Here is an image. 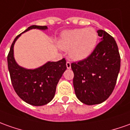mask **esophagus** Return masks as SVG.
<instances>
[{"label": "esophagus", "mask_w": 130, "mask_h": 130, "mask_svg": "<svg viewBox=\"0 0 130 130\" xmlns=\"http://www.w3.org/2000/svg\"><path fill=\"white\" fill-rule=\"evenodd\" d=\"M67 67L68 69H71V63L69 62V61H67Z\"/></svg>", "instance_id": "1"}]
</instances>
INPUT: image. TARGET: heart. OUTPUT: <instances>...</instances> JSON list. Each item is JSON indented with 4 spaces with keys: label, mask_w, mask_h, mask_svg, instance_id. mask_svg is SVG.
I'll return each mask as SVG.
<instances>
[{
    "label": "heart",
    "mask_w": 130,
    "mask_h": 130,
    "mask_svg": "<svg viewBox=\"0 0 130 130\" xmlns=\"http://www.w3.org/2000/svg\"><path fill=\"white\" fill-rule=\"evenodd\" d=\"M98 39V33L93 27L75 29L63 32L60 46L63 50H69L71 58L80 61L91 55L96 46Z\"/></svg>",
    "instance_id": "1"
}]
</instances>
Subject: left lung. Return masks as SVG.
<instances>
[{
	"label": "left lung",
	"mask_w": 130,
	"mask_h": 130,
	"mask_svg": "<svg viewBox=\"0 0 130 130\" xmlns=\"http://www.w3.org/2000/svg\"><path fill=\"white\" fill-rule=\"evenodd\" d=\"M97 32L101 41L91 55L71 64L76 95L88 105L100 104L108 99L120 69V56L115 39L103 29Z\"/></svg>",
	"instance_id": "left-lung-1"
}]
</instances>
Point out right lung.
<instances>
[{"label": "right lung", "mask_w": 130, "mask_h": 130, "mask_svg": "<svg viewBox=\"0 0 130 130\" xmlns=\"http://www.w3.org/2000/svg\"><path fill=\"white\" fill-rule=\"evenodd\" d=\"M32 29L45 30L47 27L32 25L23 32ZM22 33L15 38L8 55V66L12 85L22 101L35 106L44 105L54 97L57 84L67 69V61L64 58L56 62L48 61L35 69H27L20 67L14 58L13 47L16 40Z\"/></svg>", "instance_id": "obj_1"}]
</instances>
